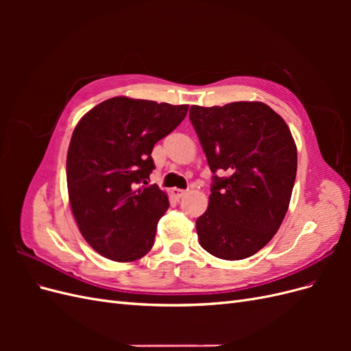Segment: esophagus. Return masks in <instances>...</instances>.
<instances>
[{"label":"esophagus","mask_w":351,"mask_h":351,"mask_svg":"<svg viewBox=\"0 0 351 351\" xmlns=\"http://www.w3.org/2000/svg\"><path fill=\"white\" fill-rule=\"evenodd\" d=\"M189 193V190H182V189H173L171 190V195L176 197V199H182L183 196H186Z\"/></svg>","instance_id":"obj_1"}]
</instances>
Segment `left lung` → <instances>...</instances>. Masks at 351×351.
<instances>
[{
    "label": "left lung",
    "instance_id": "1",
    "mask_svg": "<svg viewBox=\"0 0 351 351\" xmlns=\"http://www.w3.org/2000/svg\"><path fill=\"white\" fill-rule=\"evenodd\" d=\"M189 117L214 173L208 209L196 221L200 246L219 259H246L267 246L289 209L297 173L291 132L263 102L193 105Z\"/></svg>",
    "mask_w": 351,
    "mask_h": 351
}]
</instances>
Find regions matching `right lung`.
Segmentation results:
<instances>
[{"instance_id":"1","label":"right lung","mask_w":351,"mask_h":351,"mask_svg":"<svg viewBox=\"0 0 351 351\" xmlns=\"http://www.w3.org/2000/svg\"><path fill=\"white\" fill-rule=\"evenodd\" d=\"M189 105L115 97L76 125L67 152L70 206L82 236L115 262L141 259L154 246L167 195L147 186L154 145L184 120Z\"/></svg>"}]
</instances>
